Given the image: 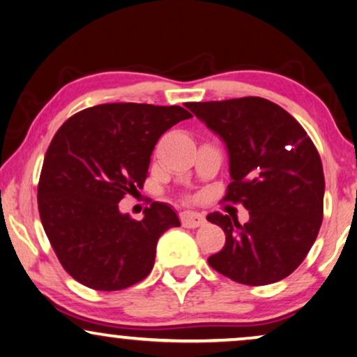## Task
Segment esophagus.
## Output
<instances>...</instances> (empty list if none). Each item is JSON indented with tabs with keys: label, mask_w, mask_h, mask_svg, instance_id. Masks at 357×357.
Here are the masks:
<instances>
[{
	"label": "esophagus",
	"mask_w": 357,
	"mask_h": 357,
	"mask_svg": "<svg viewBox=\"0 0 357 357\" xmlns=\"http://www.w3.org/2000/svg\"><path fill=\"white\" fill-rule=\"evenodd\" d=\"M180 220H182V225L187 227V229H196V227H201L206 222L204 215L198 213H182L180 214Z\"/></svg>",
	"instance_id": "1"
}]
</instances>
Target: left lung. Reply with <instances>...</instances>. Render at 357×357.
I'll list each match as a JSON object with an SVG mask.
<instances>
[{
    "instance_id": "8db88e82",
    "label": "left lung",
    "mask_w": 357,
    "mask_h": 357,
    "mask_svg": "<svg viewBox=\"0 0 357 357\" xmlns=\"http://www.w3.org/2000/svg\"><path fill=\"white\" fill-rule=\"evenodd\" d=\"M225 142L231 182L222 203L243 204L250 220L213 213L225 246L208 259L230 280L259 287L290 275L317 238L325 178L316 144L296 119L259 96L187 102Z\"/></svg>"
}]
</instances>
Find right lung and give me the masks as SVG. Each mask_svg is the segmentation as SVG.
<instances>
[{"label":"right lung","instance_id":"right-lung-1","mask_svg":"<svg viewBox=\"0 0 357 357\" xmlns=\"http://www.w3.org/2000/svg\"><path fill=\"white\" fill-rule=\"evenodd\" d=\"M190 117L180 106L109 102L56 132L40 174V219L61 266L82 285L117 291L151 272L159 236L180 227L178 217L154 201L135 220L119 201L143 187L159 137Z\"/></svg>","mask_w":357,"mask_h":357}]
</instances>
